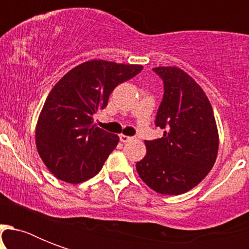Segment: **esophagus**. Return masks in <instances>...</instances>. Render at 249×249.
<instances>
[{
    "instance_id": "obj_1",
    "label": "esophagus",
    "mask_w": 249,
    "mask_h": 249,
    "mask_svg": "<svg viewBox=\"0 0 249 249\" xmlns=\"http://www.w3.org/2000/svg\"><path fill=\"white\" fill-rule=\"evenodd\" d=\"M132 140H133V137L125 136V134H120V141L121 142H124V143H126V142H130Z\"/></svg>"
}]
</instances>
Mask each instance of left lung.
I'll return each mask as SVG.
<instances>
[{
    "label": "left lung",
    "instance_id": "obj_1",
    "mask_svg": "<svg viewBox=\"0 0 249 249\" xmlns=\"http://www.w3.org/2000/svg\"><path fill=\"white\" fill-rule=\"evenodd\" d=\"M164 81L156 126L159 140L146 141V155L136 164L141 179L163 195H179L199 185L214 165L218 130L204 90L178 67H156Z\"/></svg>",
    "mask_w": 249,
    "mask_h": 249
}]
</instances>
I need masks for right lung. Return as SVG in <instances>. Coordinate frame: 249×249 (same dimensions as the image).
I'll use <instances>...</instances> for the list:
<instances>
[{"label":"right lung","instance_id":"right-lung-1","mask_svg":"<svg viewBox=\"0 0 249 249\" xmlns=\"http://www.w3.org/2000/svg\"><path fill=\"white\" fill-rule=\"evenodd\" d=\"M141 64L93 59L68 71L52 91L36 124L38 155L56 178L80 183L94 177L119 143V136L93 125L119 84L142 71Z\"/></svg>","mask_w":249,"mask_h":249}]
</instances>
